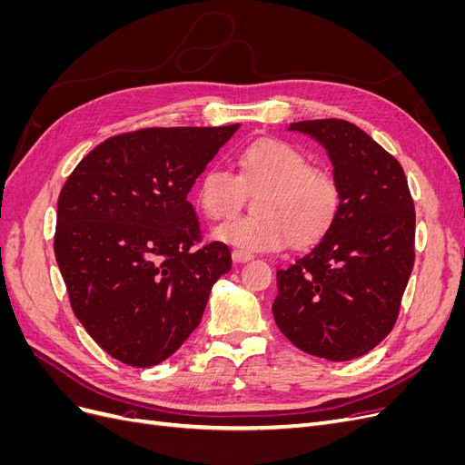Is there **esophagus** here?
Segmentation results:
<instances>
[{"mask_svg":"<svg viewBox=\"0 0 465 465\" xmlns=\"http://www.w3.org/2000/svg\"><path fill=\"white\" fill-rule=\"evenodd\" d=\"M252 258H254V256H252L250 252H244V250H232V262H234V263H244V262H250Z\"/></svg>","mask_w":465,"mask_h":465,"instance_id":"esophagus-1","label":"esophagus"}]
</instances>
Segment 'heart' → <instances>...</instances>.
Masks as SVG:
<instances>
[{"instance_id":"obj_1","label":"heart","mask_w":465,"mask_h":465,"mask_svg":"<svg viewBox=\"0 0 465 465\" xmlns=\"http://www.w3.org/2000/svg\"><path fill=\"white\" fill-rule=\"evenodd\" d=\"M238 176L209 166L195 186V200L211 219L227 217L242 205L246 192H260L256 215L232 217L213 229L219 242L244 252H273L289 241L316 242L330 231L341 207L331 174L311 166L306 154L283 139H260L236 154Z\"/></svg>"}]
</instances>
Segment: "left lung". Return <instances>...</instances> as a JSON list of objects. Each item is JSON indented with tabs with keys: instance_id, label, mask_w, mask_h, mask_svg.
I'll use <instances>...</instances> for the list:
<instances>
[{
	"instance_id": "8db88e82",
	"label": "left lung",
	"mask_w": 465,
	"mask_h": 465,
	"mask_svg": "<svg viewBox=\"0 0 465 465\" xmlns=\"http://www.w3.org/2000/svg\"><path fill=\"white\" fill-rule=\"evenodd\" d=\"M328 151L341 192L337 219L277 272L273 318L308 355L351 361L391 331L415 262V207L401 164L355 124L289 125Z\"/></svg>"
}]
</instances>
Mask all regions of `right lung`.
Listing matches in <instances>:
<instances>
[{"instance_id": "1", "label": "right lung", "mask_w": 465, "mask_h": 465, "mask_svg": "<svg viewBox=\"0 0 465 465\" xmlns=\"http://www.w3.org/2000/svg\"><path fill=\"white\" fill-rule=\"evenodd\" d=\"M241 128H147L96 145L58 198L54 252L83 328L110 357L153 367L202 322L231 270L223 242L193 248L188 193Z\"/></svg>"}]
</instances>
